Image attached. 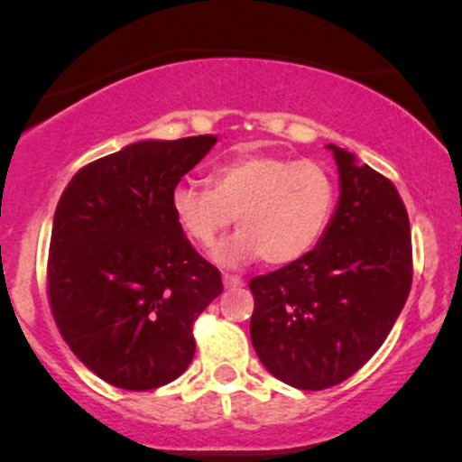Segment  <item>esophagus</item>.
I'll use <instances>...</instances> for the list:
<instances>
[{
  "instance_id": "esophagus-1",
  "label": "esophagus",
  "mask_w": 462,
  "mask_h": 462,
  "mask_svg": "<svg viewBox=\"0 0 462 462\" xmlns=\"http://www.w3.org/2000/svg\"><path fill=\"white\" fill-rule=\"evenodd\" d=\"M224 284L226 289H241V286H245L241 278H236V275H230V273H224Z\"/></svg>"
}]
</instances>
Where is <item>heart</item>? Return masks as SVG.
<instances>
[{
	"label": "heart",
	"mask_w": 462,
	"mask_h": 462,
	"mask_svg": "<svg viewBox=\"0 0 462 462\" xmlns=\"http://www.w3.org/2000/svg\"><path fill=\"white\" fill-rule=\"evenodd\" d=\"M338 201L326 164L272 153H241L215 169L208 187L180 184L171 193L178 226L199 247H213L230 227L238 235L215 249L221 264L261 256L272 267L298 263L321 241Z\"/></svg>",
	"instance_id": "obj_1"
}]
</instances>
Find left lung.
<instances>
[{
	"label": "left lung",
	"mask_w": 462,
	"mask_h": 462,
	"mask_svg": "<svg viewBox=\"0 0 462 462\" xmlns=\"http://www.w3.org/2000/svg\"><path fill=\"white\" fill-rule=\"evenodd\" d=\"M332 224L298 263L249 280V337L282 383L321 391L354 375L378 352L412 284L406 206L389 178L337 145Z\"/></svg>",
	"instance_id": "obj_1"
}]
</instances>
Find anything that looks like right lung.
I'll use <instances>...</instances> for the list:
<instances>
[{
  "mask_svg": "<svg viewBox=\"0 0 462 462\" xmlns=\"http://www.w3.org/2000/svg\"><path fill=\"white\" fill-rule=\"evenodd\" d=\"M217 143L139 141L82 167L51 226L47 298L71 352L116 389L150 391L195 356L193 323L221 295L171 210L184 173Z\"/></svg>",
  "mask_w": 462,
  "mask_h": 462,
  "instance_id": "right-lung-1",
  "label": "right lung"
}]
</instances>
